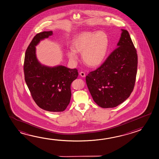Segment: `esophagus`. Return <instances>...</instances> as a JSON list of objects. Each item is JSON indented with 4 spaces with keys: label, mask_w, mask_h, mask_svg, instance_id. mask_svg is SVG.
Segmentation results:
<instances>
[{
    "label": "esophagus",
    "mask_w": 159,
    "mask_h": 159,
    "mask_svg": "<svg viewBox=\"0 0 159 159\" xmlns=\"http://www.w3.org/2000/svg\"><path fill=\"white\" fill-rule=\"evenodd\" d=\"M80 75H81V77H84L86 76V74L84 72H81L80 73Z\"/></svg>",
    "instance_id": "obj_1"
}]
</instances>
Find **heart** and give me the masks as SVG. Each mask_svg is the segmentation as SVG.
I'll list each match as a JSON object with an SVG mask.
<instances>
[{
    "instance_id": "b5f03b06",
    "label": "heart",
    "mask_w": 159,
    "mask_h": 159,
    "mask_svg": "<svg viewBox=\"0 0 159 159\" xmlns=\"http://www.w3.org/2000/svg\"><path fill=\"white\" fill-rule=\"evenodd\" d=\"M72 48L67 52L71 61L78 59L76 52L82 53V58L85 64L91 67H96L104 62L109 48L107 34L103 31L97 32H84L78 34L73 40Z\"/></svg>"
}]
</instances>
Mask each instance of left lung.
I'll list each match as a JSON object with an SVG mask.
<instances>
[{"instance_id": "8db88e82", "label": "left lung", "mask_w": 159, "mask_h": 159, "mask_svg": "<svg viewBox=\"0 0 159 159\" xmlns=\"http://www.w3.org/2000/svg\"><path fill=\"white\" fill-rule=\"evenodd\" d=\"M117 48L86 77L93 100L102 108L115 107L129 97L137 69V52L126 30H121Z\"/></svg>"}]
</instances>
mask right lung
<instances>
[{
  "label": "right lung",
  "mask_w": 159,
  "mask_h": 159,
  "mask_svg": "<svg viewBox=\"0 0 159 159\" xmlns=\"http://www.w3.org/2000/svg\"><path fill=\"white\" fill-rule=\"evenodd\" d=\"M52 35V31H44L33 39L25 54L24 77L33 99L39 107L49 112H62L70 102V85L78 72L75 68L62 65L49 67L38 61L35 46Z\"/></svg>",
  "instance_id": "obj_1"
}]
</instances>
